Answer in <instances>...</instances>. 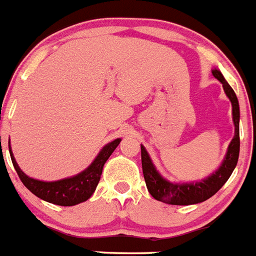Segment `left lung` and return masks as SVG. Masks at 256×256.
<instances>
[{
	"instance_id": "8db88e82",
	"label": "left lung",
	"mask_w": 256,
	"mask_h": 256,
	"mask_svg": "<svg viewBox=\"0 0 256 256\" xmlns=\"http://www.w3.org/2000/svg\"><path fill=\"white\" fill-rule=\"evenodd\" d=\"M212 76L223 84L226 95L232 103V116L234 122V136L228 146L226 158L222 166L214 174L201 182L193 183H171L160 174L153 165L150 154L143 146L142 148V168H143L144 180H146L148 192L157 201L170 204V205H193L208 200L224 186L234 170L240 154V106L234 91L230 84L226 81L219 70H212Z\"/></svg>"
}]
</instances>
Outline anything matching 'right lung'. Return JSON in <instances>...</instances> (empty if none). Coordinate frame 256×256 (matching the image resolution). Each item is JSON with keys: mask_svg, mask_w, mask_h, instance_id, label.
Returning a JSON list of instances; mask_svg holds the SVG:
<instances>
[{"mask_svg": "<svg viewBox=\"0 0 256 256\" xmlns=\"http://www.w3.org/2000/svg\"><path fill=\"white\" fill-rule=\"evenodd\" d=\"M120 142H121V139H116V140L104 146L103 150L95 157L92 164L82 172L74 175V176L66 178V179H60V180L56 182L37 180V179H33V178L26 175L18 166L10 146H8V150H10L12 165H14L18 175L20 178V180L33 194L44 200V201L55 204V205L74 206L77 204L88 201L92 196V193L95 192L98 183L100 180L104 164L106 162V160L110 158L113 150L117 148Z\"/></svg>", "mask_w": 256, "mask_h": 256, "instance_id": "right-lung-1", "label": "right lung"}]
</instances>
